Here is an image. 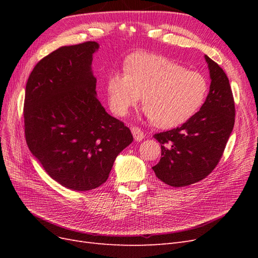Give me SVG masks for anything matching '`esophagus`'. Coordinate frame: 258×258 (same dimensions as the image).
I'll return each instance as SVG.
<instances>
[{
	"instance_id": "34e87169",
	"label": "esophagus",
	"mask_w": 258,
	"mask_h": 258,
	"mask_svg": "<svg viewBox=\"0 0 258 258\" xmlns=\"http://www.w3.org/2000/svg\"><path fill=\"white\" fill-rule=\"evenodd\" d=\"M131 132H132V135H134V138H135V140H136L137 142L142 141V140L144 139L143 131L140 129L139 127H132L131 128Z\"/></svg>"
}]
</instances>
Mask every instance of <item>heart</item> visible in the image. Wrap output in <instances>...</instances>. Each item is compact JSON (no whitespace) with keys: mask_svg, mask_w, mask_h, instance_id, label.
<instances>
[{"mask_svg":"<svg viewBox=\"0 0 258 258\" xmlns=\"http://www.w3.org/2000/svg\"><path fill=\"white\" fill-rule=\"evenodd\" d=\"M124 72H114L106 80L111 110L127 115L143 96L146 116L161 129L188 121L208 96L209 84L204 75L157 54H132L124 63Z\"/></svg>","mask_w":258,"mask_h":258,"instance_id":"b5f03b06","label":"heart"}]
</instances>
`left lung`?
Instances as JSON below:
<instances>
[{
  "label": "left lung",
  "instance_id": "1",
  "mask_svg": "<svg viewBox=\"0 0 258 258\" xmlns=\"http://www.w3.org/2000/svg\"><path fill=\"white\" fill-rule=\"evenodd\" d=\"M211 85L200 111L181 127L156 134L161 157L153 167L160 181L184 187L206 178L220 161L235 124V101L227 75L205 56Z\"/></svg>",
  "mask_w": 258,
  "mask_h": 258
}]
</instances>
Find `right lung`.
<instances>
[{
	"mask_svg": "<svg viewBox=\"0 0 258 258\" xmlns=\"http://www.w3.org/2000/svg\"><path fill=\"white\" fill-rule=\"evenodd\" d=\"M97 42L63 46L43 58L26 86L25 134L29 150L54 181L69 189L106 182L130 129L97 98L92 56Z\"/></svg>",
	"mask_w": 258,
	"mask_h": 258,
	"instance_id": "right-lung-1",
	"label": "right lung"
}]
</instances>
